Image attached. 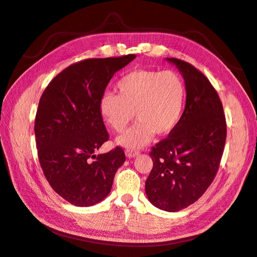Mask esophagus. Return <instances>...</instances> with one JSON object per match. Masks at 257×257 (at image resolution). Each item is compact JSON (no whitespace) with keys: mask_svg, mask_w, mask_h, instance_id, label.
I'll use <instances>...</instances> for the list:
<instances>
[{"mask_svg":"<svg viewBox=\"0 0 257 257\" xmlns=\"http://www.w3.org/2000/svg\"><path fill=\"white\" fill-rule=\"evenodd\" d=\"M126 155L129 159H134V157L139 155V152L138 151H133V150H126Z\"/></svg>","mask_w":257,"mask_h":257,"instance_id":"esophagus-1","label":"esophagus"}]
</instances>
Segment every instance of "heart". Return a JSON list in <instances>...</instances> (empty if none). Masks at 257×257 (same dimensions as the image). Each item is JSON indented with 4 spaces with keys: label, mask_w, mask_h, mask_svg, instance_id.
<instances>
[{
    "label": "heart",
    "mask_w": 257,
    "mask_h": 257,
    "mask_svg": "<svg viewBox=\"0 0 257 257\" xmlns=\"http://www.w3.org/2000/svg\"><path fill=\"white\" fill-rule=\"evenodd\" d=\"M118 95L105 93L100 102L103 119L116 133H123L134 119L138 121L117 143L129 150L146 146L154 135L165 136L178 123L186 97V87L173 70L137 69L117 82Z\"/></svg>",
    "instance_id": "1"
}]
</instances>
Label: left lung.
<instances>
[{
    "mask_svg": "<svg viewBox=\"0 0 257 257\" xmlns=\"http://www.w3.org/2000/svg\"><path fill=\"white\" fill-rule=\"evenodd\" d=\"M166 61L185 80L186 106L176 127L150 153L153 168L146 193L155 207L178 212L199 200L214 180L227 127L220 98L208 79L187 62Z\"/></svg>",
    "mask_w": 257,
    "mask_h": 257,
    "instance_id": "8db88e82",
    "label": "left lung"
}]
</instances>
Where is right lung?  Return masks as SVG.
<instances>
[{"instance_id":"right-lung-1","label":"right lung","mask_w":257,"mask_h":257,"mask_svg":"<svg viewBox=\"0 0 257 257\" xmlns=\"http://www.w3.org/2000/svg\"><path fill=\"white\" fill-rule=\"evenodd\" d=\"M136 58H90L52 80L39 102L35 121L38 156L54 191L72 205L88 207L106 197L126 156L121 148L94 152L108 140L100 111L105 88Z\"/></svg>"}]
</instances>
